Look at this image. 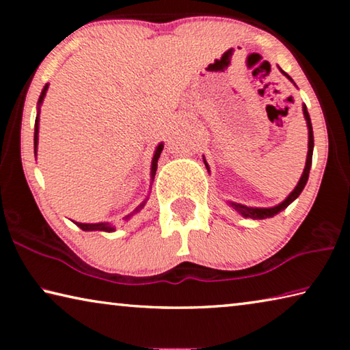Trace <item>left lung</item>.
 Wrapping results in <instances>:
<instances>
[{
  "mask_svg": "<svg viewBox=\"0 0 350 350\" xmlns=\"http://www.w3.org/2000/svg\"><path fill=\"white\" fill-rule=\"evenodd\" d=\"M284 75H287L286 72L282 70ZM288 80H292L290 77L287 75ZM303 111H304V117H306V122H307V128H309V151H307V161H306V168H304V173L303 176H301V179L298 182V185L295 187V189L292 193L288 194V198L284 200V202H281L280 205L273 206V208H252V206H245V205H241V204H233L232 202V206H234L236 210H238L242 216L244 217H252V219H265V217H273L275 215H278V213L286 210L287 206L293 202V200L299 196L301 191H303L306 183H307V179H309V173H310V167H312V154H313V129H312V122H310V116L309 112H307V108L306 105L303 106ZM206 167V163H205ZM208 168V167H206Z\"/></svg>",
  "mask_w": 350,
  "mask_h": 350,
  "instance_id": "obj_1",
  "label": "left lung"
}]
</instances>
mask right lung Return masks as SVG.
Listing matches in <instances>:
<instances>
[{"label": "right lung", "mask_w": 350, "mask_h": 350, "mask_svg": "<svg viewBox=\"0 0 350 350\" xmlns=\"http://www.w3.org/2000/svg\"><path fill=\"white\" fill-rule=\"evenodd\" d=\"M46 91H47V85L44 86V90H43V92H41V96H40V100H38V105H41V102H43V98H44V96H46ZM37 145H38V116H37V118H35V133H33V150H35V152H37ZM162 150H163V145L161 144L157 146V150H156V154H154V157H152V163H151V177L154 179V176H156V170H157V161H159V157H161V152H162ZM144 205H145V202H142L137 208H135L131 215H128L125 219H129L131 217L134 213H137L140 208H144ZM77 224V227H80L81 230H85V232H96V230H100V232H112V230H114V227H111L109 224H106V222H100V224H81V222H75Z\"/></svg>", "instance_id": "add662e5"}]
</instances>
